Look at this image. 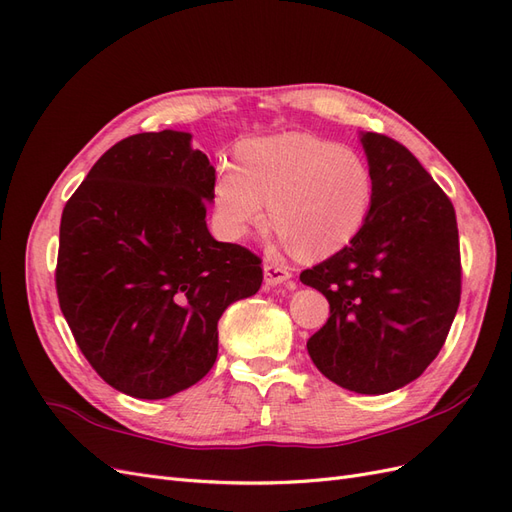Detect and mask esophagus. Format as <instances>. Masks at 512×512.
Listing matches in <instances>:
<instances>
[{
    "label": "esophagus",
    "instance_id": "1",
    "mask_svg": "<svg viewBox=\"0 0 512 512\" xmlns=\"http://www.w3.org/2000/svg\"><path fill=\"white\" fill-rule=\"evenodd\" d=\"M292 277V271L284 265H277V262H267L265 265V284L267 286H280L288 282Z\"/></svg>",
    "mask_w": 512,
    "mask_h": 512
}]
</instances>
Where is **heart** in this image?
Instances as JSON below:
<instances>
[{
	"mask_svg": "<svg viewBox=\"0 0 512 512\" xmlns=\"http://www.w3.org/2000/svg\"><path fill=\"white\" fill-rule=\"evenodd\" d=\"M374 188L365 160L350 147L307 132L245 138L237 168L222 166L213 207L224 235L243 239L267 220L277 241L307 256L342 250L363 228Z\"/></svg>",
	"mask_w": 512,
	"mask_h": 512,
	"instance_id": "heart-1",
	"label": "heart"
}]
</instances>
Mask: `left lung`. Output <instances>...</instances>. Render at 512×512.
<instances>
[{
    "instance_id": "1",
    "label": "left lung",
    "mask_w": 512,
    "mask_h": 512,
    "mask_svg": "<svg viewBox=\"0 0 512 512\" xmlns=\"http://www.w3.org/2000/svg\"><path fill=\"white\" fill-rule=\"evenodd\" d=\"M361 145L374 198L359 235L301 273L331 305L307 352L342 389L384 395L421 376L451 331L459 232L453 203L404 145L376 132Z\"/></svg>"
}]
</instances>
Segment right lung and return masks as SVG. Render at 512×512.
<instances>
[{
  "mask_svg": "<svg viewBox=\"0 0 512 512\" xmlns=\"http://www.w3.org/2000/svg\"><path fill=\"white\" fill-rule=\"evenodd\" d=\"M215 168L190 132L123 138L61 213L57 297L113 389L166 399L218 359L224 309L258 292L260 258L207 228Z\"/></svg>",
  "mask_w": 512,
  "mask_h": 512,
  "instance_id": "add662e5",
  "label": "right lung"
}]
</instances>
